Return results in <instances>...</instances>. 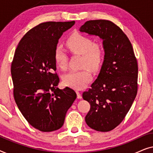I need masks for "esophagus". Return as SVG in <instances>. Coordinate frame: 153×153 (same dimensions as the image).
<instances>
[{
    "instance_id": "34e87169",
    "label": "esophagus",
    "mask_w": 153,
    "mask_h": 153,
    "mask_svg": "<svg viewBox=\"0 0 153 153\" xmlns=\"http://www.w3.org/2000/svg\"><path fill=\"white\" fill-rule=\"evenodd\" d=\"M76 95H77V98H78V99H81V98H82V96H81V94L80 92L76 91Z\"/></svg>"
}]
</instances>
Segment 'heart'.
Wrapping results in <instances>:
<instances>
[{
	"label": "heart",
	"mask_w": 153,
	"mask_h": 153,
	"mask_svg": "<svg viewBox=\"0 0 153 153\" xmlns=\"http://www.w3.org/2000/svg\"><path fill=\"white\" fill-rule=\"evenodd\" d=\"M66 45L73 53L83 55V67L97 71L103 62L104 50L101 44L94 43L93 39L81 33H75L67 39ZM54 60L62 70L68 66V56L61 47L58 46L54 51ZM92 79L88 68L79 71H71L63 76L64 84L74 89L80 90L86 86Z\"/></svg>",
	"instance_id": "1"
}]
</instances>
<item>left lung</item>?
Masks as SVG:
<instances>
[{"mask_svg":"<svg viewBox=\"0 0 153 153\" xmlns=\"http://www.w3.org/2000/svg\"><path fill=\"white\" fill-rule=\"evenodd\" d=\"M79 31L99 37L104 50L97 78L82 95L91 104L85 123L96 131H109L123 120L137 96V60L128 37L110 21H88Z\"/></svg>","mask_w":153,"mask_h":153,"instance_id":"left-lung-1","label":"left lung"}]
</instances>
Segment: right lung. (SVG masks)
<instances>
[{
  "label": "right lung",
  "mask_w": 153,
  "mask_h": 153,
  "mask_svg": "<svg viewBox=\"0 0 153 153\" xmlns=\"http://www.w3.org/2000/svg\"><path fill=\"white\" fill-rule=\"evenodd\" d=\"M74 24L42 23L26 33L14 53L11 66L14 100L29 124L41 131L60 129L76 98L70 88H57L60 79L53 73L58 39Z\"/></svg>",
  "instance_id": "obj_1"
}]
</instances>
